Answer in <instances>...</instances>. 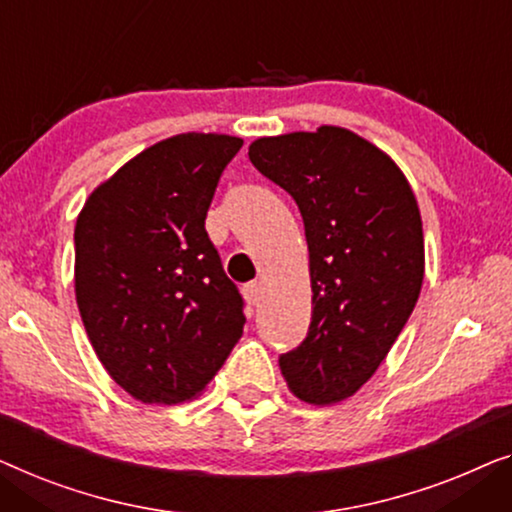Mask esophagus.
Instances as JSON below:
<instances>
[{
	"mask_svg": "<svg viewBox=\"0 0 512 512\" xmlns=\"http://www.w3.org/2000/svg\"><path fill=\"white\" fill-rule=\"evenodd\" d=\"M262 294H264V287H262V283H248L246 287H243V297H246V301L248 304H253V306H257L259 301H262Z\"/></svg>",
	"mask_w": 512,
	"mask_h": 512,
	"instance_id": "1",
	"label": "esophagus"
}]
</instances>
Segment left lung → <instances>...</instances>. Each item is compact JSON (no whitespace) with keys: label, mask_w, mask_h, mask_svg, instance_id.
<instances>
[{"label":"left lung","mask_w":512,"mask_h":512,"mask_svg":"<svg viewBox=\"0 0 512 512\" xmlns=\"http://www.w3.org/2000/svg\"><path fill=\"white\" fill-rule=\"evenodd\" d=\"M248 155L297 201L308 243L311 327L280 355V373L294 397L329 406L376 373L413 313L420 208L397 164L343 127L257 139Z\"/></svg>","instance_id":"obj_1"}]
</instances>
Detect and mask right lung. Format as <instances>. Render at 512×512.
<instances>
[{
	"label": "right lung",
	"mask_w": 512,
	"mask_h": 512,
	"mask_svg": "<svg viewBox=\"0 0 512 512\" xmlns=\"http://www.w3.org/2000/svg\"><path fill=\"white\" fill-rule=\"evenodd\" d=\"M243 146L178 134L115 171L76 220V301L109 376L174 406L211 383L243 334V297L208 239L206 213Z\"/></svg>",
	"instance_id": "add662e5"
}]
</instances>
